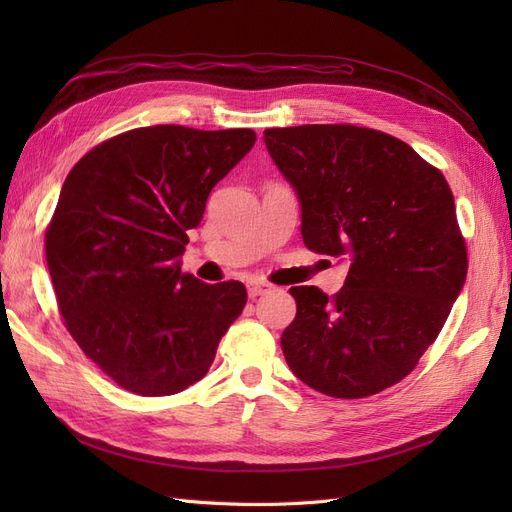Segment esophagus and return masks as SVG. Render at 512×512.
Instances as JSON below:
<instances>
[{
    "mask_svg": "<svg viewBox=\"0 0 512 512\" xmlns=\"http://www.w3.org/2000/svg\"><path fill=\"white\" fill-rule=\"evenodd\" d=\"M269 290H271V286L265 284V282H252V284H247V294H250V299L262 297V294H267Z\"/></svg>",
    "mask_w": 512,
    "mask_h": 512,
    "instance_id": "34e87169",
    "label": "esophagus"
}]
</instances>
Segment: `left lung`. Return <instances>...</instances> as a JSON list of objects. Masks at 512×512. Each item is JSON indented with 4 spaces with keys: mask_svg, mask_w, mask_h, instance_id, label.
Here are the masks:
<instances>
[{
    "mask_svg": "<svg viewBox=\"0 0 512 512\" xmlns=\"http://www.w3.org/2000/svg\"><path fill=\"white\" fill-rule=\"evenodd\" d=\"M265 145L299 198L307 250L350 260L333 299L314 286L290 288L288 367L329 397L389 389L436 342L466 282L451 188L410 145L378 130L271 128Z\"/></svg>",
    "mask_w": 512,
    "mask_h": 512,
    "instance_id": "1",
    "label": "left lung"
}]
</instances>
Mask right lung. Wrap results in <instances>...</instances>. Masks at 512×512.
Returning a JSON list of instances; mask_svg holds the SVG:
<instances>
[{
    "mask_svg": "<svg viewBox=\"0 0 512 512\" xmlns=\"http://www.w3.org/2000/svg\"><path fill=\"white\" fill-rule=\"evenodd\" d=\"M254 130L153 126L91 149L64 181L46 262L74 342L123 389L162 397L209 371L243 312L241 282L181 273L188 230Z\"/></svg>",
    "mask_w": 512,
    "mask_h": 512,
    "instance_id": "add662e5",
    "label": "right lung"
}]
</instances>
